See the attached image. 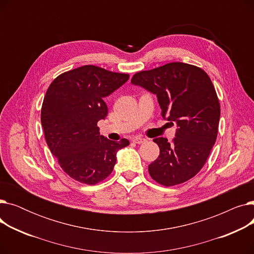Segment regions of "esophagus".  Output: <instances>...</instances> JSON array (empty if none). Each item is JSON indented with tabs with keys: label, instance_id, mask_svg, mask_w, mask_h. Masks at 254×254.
<instances>
[{
	"label": "esophagus",
	"instance_id": "obj_1",
	"mask_svg": "<svg viewBox=\"0 0 254 254\" xmlns=\"http://www.w3.org/2000/svg\"><path fill=\"white\" fill-rule=\"evenodd\" d=\"M146 141V139H144V138H141V137H135V138H132V142H135V143H137V144H142V143H145Z\"/></svg>",
	"mask_w": 254,
	"mask_h": 254
}]
</instances>
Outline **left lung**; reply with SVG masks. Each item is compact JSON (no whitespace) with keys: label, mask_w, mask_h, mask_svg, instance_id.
I'll return each mask as SVG.
<instances>
[{"label":"left lung","mask_w":254,"mask_h":254,"mask_svg":"<svg viewBox=\"0 0 254 254\" xmlns=\"http://www.w3.org/2000/svg\"><path fill=\"white\" fill-rule=\"evenodd\" d=\"M130 82L154 93L162 116L177 124L176 137L155 138L159 155L148 166L151 178L165 186L191 179L205 165L215 144L220 104L208 74L180 62L141 71Z\"/></svg>","instance_id":"left-lung-1"}]
</instances>
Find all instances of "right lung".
<instances>
[{
    "label": "right lung",
    "instance_id": "right-lung-1",
    "mask_svg": "<svg viewBox=\"0 0 254 254\" xmlns=\"http://www.w3.org/2000/svg\"><path fill=\"white\" fill-rule=\"evenodd\" d=\"M128 78L87 64L61 74L49 85L41 109L45 140L74 180L89 185L103 181L113 171L116 152L129 144L105 138L97 125L108 113L104 99Z\"/></svg>",
    "mask_w": 254,
    "mask_h": 254
}]
</instances>
